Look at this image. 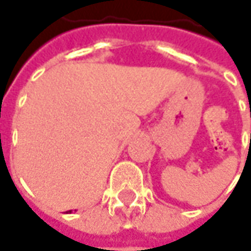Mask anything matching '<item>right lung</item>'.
I'll use <instances>...</instances> for the list:
<instances>
[{
	"mask_svg": "<svg viewBox=\"0 0 251 251\" xmlns=\"http://www.w3.org/2000/svg\"><path fill=\"white\" fill-rule=\"evenodd\" d=\"M68 212H71V211H68Z\"/></svg>",
	"mask_w": 251,
	"mask_h": 251,
	"instance_id": "1",
	"label": "right lung"
}]
</instances>
